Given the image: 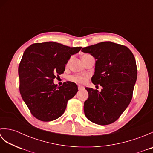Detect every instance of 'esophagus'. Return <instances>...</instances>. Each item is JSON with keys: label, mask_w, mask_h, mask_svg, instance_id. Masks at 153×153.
Segmentation results:
<instances>
[{"label": "esophagus", "mask_w": 153, "mask_h": 153, "mask_svg": "<svg viewBox=\"0 0 153 153\" xmlns=\"http://www.w3.org/2000/svg\"><path fill=\"white\" fill-rule=\"evenodd\" d=\"M83 89V87H78V89H79V91H81V90H82Z\"/></svg>", "instance_id": "obj_1"}]
</instances>
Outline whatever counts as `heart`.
<instances>
[{"mask_svg": "<svg viewBox=\"0 0 153 153\" xmlns=\"http://www.w3.org/2000/svg\"><path fill=\"white\" fill-rule=\"evenodd\" d=\"M91 55L88 54H85L83 55L82 56V60L85 59V58L90 56ZM70 60L68 61V64L69 63ZM70 79L72 81V82H74L76 83H84L86 82V81L87 80V76H72L70 77Z\"/></svg>", "mask_w": 153, "mask_h": 153, "instance_id": "heart-1", "label": "heart"}]
</instances>
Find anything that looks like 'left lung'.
Wrapping results in <instances>:
<instances>
[{
  "instance_id": "obj_1",
  "label": "left lung",
  "mask_w": 153,
  "mask_h": 153,
  "mask_svg": "<svg viewBox=\"0 0 153 153\" xmlns=\"http://www.w3.org/2000/svg\"><path fill=\"white\" fill-rule=\"evenodd\" d=\"M83 53L95 58L91 82L101 85V91L86 87L89 98L84 102L87 119L99 125H108L118 120L130 103L137 80L134 54L124 45L110 41L84 47Z\"/></svg>"
}]
</instances>
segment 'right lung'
I'll return each mask as SVG.
<instances>
[{
  "label": "right lung",
  "instance_id": "obj_1",
  "mask_svg": "<svg viewBox=\"0 0 153 153\" xmlns=\"http://www.w3.org/2000/svg\"><path fill=\"white\" fill-rule=\"evenodd\" d=\"M82 48L50 41L32 44L25 49L18 67L19 92L35 118L49 122L63 114L78 88L71 82L58 87L54 79L64 73L71 55Z\"/></svg>",
  "mask_w": 153,
  "mask_h": 153
}]
</instances>
